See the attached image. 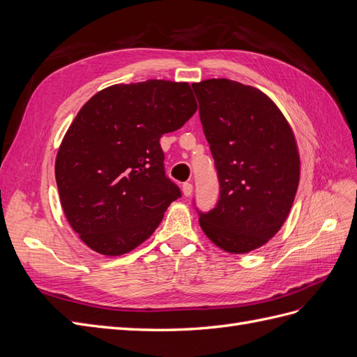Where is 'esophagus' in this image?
Masks as SVG:
<instances>
[{
  "instance_id": "obj_1",
  "label": "esophagus",
  "mask_w": 357,
  "mask_h": 357,
  "mask_svg": "<svg viewBox=\"0 0 357 357\" xmlns=\"http://www.w3.org/2000/svg\"><path fill=\"white\" fill-rule=\"evenodd\" d=\"M181 190H183V195L185 197H190L192 195V183H183L181 186Z\"/></svg>"
}]
</instances>
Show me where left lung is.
I'll use <instances>...</instances> for the list:
<instances>
[{
	"label": "left lung",
	"instance_id": "left-lung-1",
	"mask_svg": "<svg viewBox=\"0 0 357 357\" xmlns=\"http://www.w3.org/2000/svg\"><path fill=\"white\" fill-rule=\"evenodd\" d=\"M192 88L220 183L219 202L199 213V225L225 252L256 250L280 231L294 204L301 174L295 134L253 86L208 79Z\"/></svg>",
	"mask_w": 357,
	"mask_h": 357
}]
</instances>
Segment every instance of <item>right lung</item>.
Returning a JSON list of instances; mask_svg holds the SVG:
<instances>
[{"label": "right lung", "mask_w": 357, "mask_h": 357, "mask_svg": "<svg viewBox=\"0 0 357 357\" xmlns=\"http://www.w3.org/2000/svg\"><path fill=\"white\" fill-rule=\"evenodd\" d=\"M197 109L189 83L152 79L109 86L74 117L55 177L68 223L93 252L121 256L155 232L181 195L165 176L159 139Z\"/></svg>", "instance_id": "1"}]
</instances>
